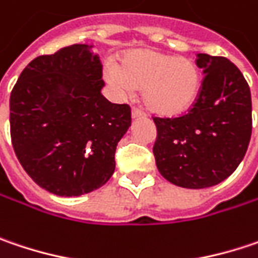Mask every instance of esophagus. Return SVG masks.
I'll use <instances>...</instances> for the list:
<instances>
[{
    "label": "esophagus",
    "mask_w": 258,
    "mask_h": 258,
    "mask_svg": "<svg viewBox=\"0 0 258 258\" xmlns=\"http://www.w3.org/2000/svg\"><path fill=\"white\" fill-rule=\"evenodd\" d=\"M132 119H144V113L139 108H132Z\"/></svg>",
    "instance_id": "34e87169"
}]
</instances>
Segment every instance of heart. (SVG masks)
<instances>
[{
    "instance_id": "1",
    "label": "heart",
    "mask_w": 258,
    "mask_h": 258,
    "mask_svg": "<svg viewBox=\"0 0 258 258\" xmlns=\"http://www.w3.org/2000/svg\"><path fill=\"white\" fill-rule=\"evenodd\" d=\"M104 78L120 92L141 88L148 111L172 117L188 110L200 89V70L189 58L158 49H134L120 58L119 66L107 61Z\"/></svg>"
}]
</instances>
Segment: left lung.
Segmentation results:
<instances>
[{
  "label": "left lung",
  "mask_w": 258,
  "mask_h": 258,
  "mask_svg": "<svg viewBox=\"0 0 258 258\" xmlns=\"http://www.w3.org/2000/svg\"><path fill=\"white\" fill-rule=\"evenodd\" d=\"M203 85L192 108L176 119H154L158 172L170 183L201 189L229 177L251 138V92L244 75L225 57L197 54Z\"/></svg>",
  "instance_id": "1"
}]
</instances>
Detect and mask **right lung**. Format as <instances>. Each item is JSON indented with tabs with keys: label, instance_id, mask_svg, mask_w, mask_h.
Instances as JSON below:
<instances>
[{
	"label": "right lung",
	"instance_id": "add662e5",
	"mask_svg": "<svg viewBox=\"0 0 258 258\" xmlns=\"http://www.w3.org/2000/svg\"><path fill=\"white\" fill-rule=\"evenodd\" d=\"M88 44L32 60L10 95L14 153L41 188L58 197L92 192L111 177L131 108L101 95V61Z\"/></svg>",
	"mask_w": 258,
	"mask_h": 258
}]
</instances>
